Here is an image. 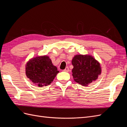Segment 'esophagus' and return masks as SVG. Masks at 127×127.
Wrapping results in <instances>:
<instances>
[{
  "instance_id": "obj_1",
  "label": "esophagus",
  "mask_w": 127,
  "mask_h": 127,
  "mask_svg": "<svg viewBox=\"0 0 127 127\" xmlns=\"http://www.w3.org/2000/svg\"><path fill=\"white\" fill-rule=\"evenodd\" d=\"M69 68H68V67H66V68H65L64 69V71H66V72H68V71H69Z\"/></svg>"
}]
</instances>
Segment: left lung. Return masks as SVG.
<instances>
[{
  "label": "left lung",
  "mask_w": 127,
  "mask_h": 127,
  "mask_svg": "<svg viewBox=\"0 0 127 127\" xmlns=\"http://www.w3.org/2000/svg\"><path fill=\"white\" fill-rule=\"evenodd\" d=\"M72 64L73 78L80 85L87 86L101 74L100 64L91 56L76 55L72 60Z\"/></svg>",
  "instance_id": "1"
}]
</instances>
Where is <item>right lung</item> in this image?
I'll return each instance as SVG.
<instances>
[{"label":"right lung","instance_id":"obj_1","mask_svg":"<svg viewBox=\"0 0 127 127\" xmlns=\"http://www.w3.org/2000/svg\"><path fill=\"white\" fill-rule=\"evenodd\" d=\"M59 72L48 56L37 57L27 63L26 75L40 87L50 85Z\"/></svg>","mask_w":127,"mask_h":127}]
</instances>
